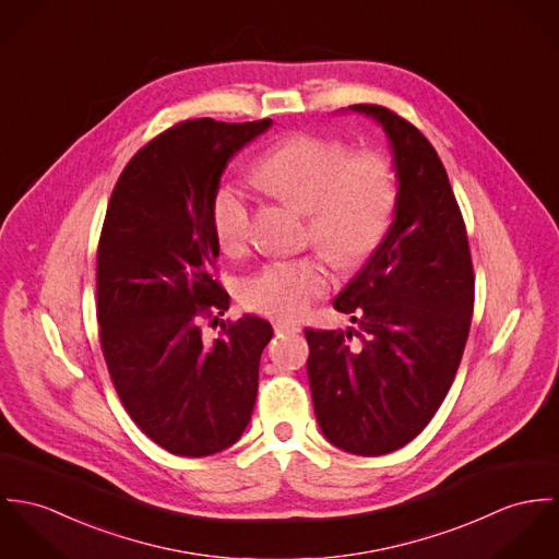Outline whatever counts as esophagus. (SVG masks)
<instances>
[{"mask_svg": "<svg viewBox=\"0 0 559 559\" xmlns=\"http://www.w3.org/2000/svg\"><path fill=\"white\" fill-rule=\"evenodd\" d=\"M302 328L298 323H289V321H276L274 323V332L276 334H287V332H300Z\"/></svg>", "mask_w": 559, "mask_h": 559, "instance_id": "esophagus-1", "label": "esophagus"}]
</instances>
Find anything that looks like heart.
Segmentation results:
<instances>
[{
    "mask_svg": "<svg viewBox=\"0 0 559 559\" xmlns=\"http://www.w3.org/2000/svg\"><path fill=\"white\" fill-rule=\"evenodd\" d=\"M254 178L274 197L309 212V242L334 265H354L381 242L396 201L390 160L332 136L294 134L274 145L254 167ZM221 249L240 254L252 236L249 192L221 182L210 205ZM330 278L317 259L270 261L240 281V300L274 319H298L325 296Z\"/></svg>",
    "mask_w": 559,
    "mask_h": 559,
    "instance_id": "1",
    "label": "heart"
}]
</instances>
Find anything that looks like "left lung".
<instances>
[{"label":"left lung","mask_w":559,"mask_h":559,"mask_svg":"<svg viewBox=\"0 0 559 559\" xmlns=\"http://www.w3.org/2000/svg\"><path fill=\"white\" fill-rule=\"evenodd\" d=\"M399 192L394 221L336 296L349 330H305L314 416L336 448L377 456L403 448L443 403L467 343L474 265L465 223L429 139L379 105Z\"/></svg>","instance_id":"8db88e82"}]
</instances>
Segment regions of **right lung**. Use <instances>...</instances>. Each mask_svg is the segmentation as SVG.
Listing matches in <instances>:
<instances>
[{
  "label": "right lung",
  "instance_id": "right-lung-1",
  "mask_svg": "<svg viewBox=\"0 0 559 559\" xmlns=\"http://www.w3.org/2000/svg\"><path fill=\"white\" fill-rule=\"evenodd\" d=\"M270 124H176L130 158L107 205L96 257L103 356L128 416L171 454L221 452L249 427L272 325L218 319L229 294L216 278L210 205L227 160ZM203 322L222 323L214 340Z\"/></svg>",
  "mask_w": 559,
  "mask_h": 559
}]
</instances>
